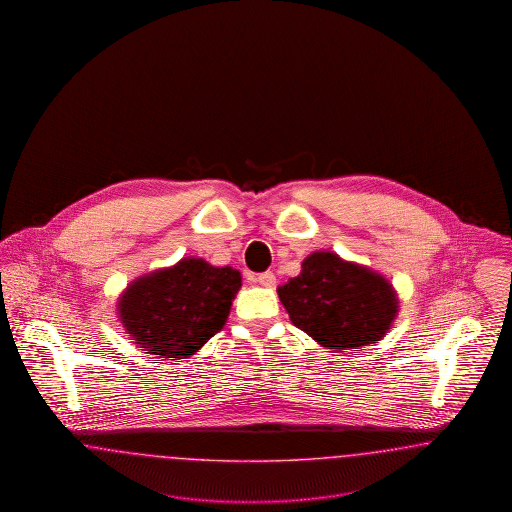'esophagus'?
Returning a JSON list of instances; mask_svg holds the SVG:
<instances>
[{
	"mask_svg": "<svg viewBox=\"0 0 512 512\" xmlns=\"http://www.w3.org/2000/svg\"><path fill=\"white\" fill-rule=\"evenodd\" d=\"M257 282L263 286V288H274L276 286V276L272 272H263L257 276Z\"/></svg>",
	"mask_w": 512,
	"mask_h": 512,
	"instance_id": "obj_1",
	"label": "esophagus"
}]
</instances>
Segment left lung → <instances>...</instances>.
Masks as SVG:
<instances>
[{
  "mask_svg": "<svg viewBox=\"0 0 512 512\" xmlns=\"http://www.w3.org/2000/svg\"><path fill=\"white\" fill-rule=\"evenodd\" d=\"M276 292L293 326L336 353L378 343L399 315V295L382 272L328 249L307 255Z\"/></svg>",
  "mask_w": 512,
  "mask_h": 512,
  "instance_id": "left-lung-1",
  "label": "left lung"
}]
</instances>
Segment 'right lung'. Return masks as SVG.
I'll return each mask as SVG.
<instances>
[{
    "label": "right lung",
    "mask_w": 512,
    "mask_h": 512,
    "mask_svg": "<svg viewBox=\"0 0 512 512\" xmlns=\"http://www.w3.org/2000/svg\"><path fill=\"white\" fill-rule=\"evenodd\" d=\"M240 288V270L184 257L130 282L119 295L117 317L142 351L180 361L222 330Z\"/></svg>",
    "instance_id": "obj_1"
}]
</instances>
